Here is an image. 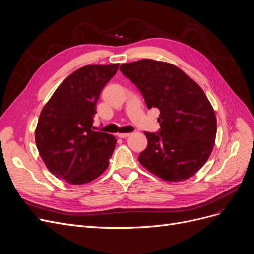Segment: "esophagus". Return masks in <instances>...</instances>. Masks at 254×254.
<instances>
[{"label":"esophagus","instance_id":"1","mask_svg":"<svg viewBox=\"0 0 254 254\" xmlns=\"http://www.w3.org/2000/svg\"><path fill=\"white\" fill-rule=\"evenodd\" d=\"M131 133H120L119 134V137H121V139H125V137H128Z\"/></svg>","mask_w":254,"mask_h":254}]
</instances>
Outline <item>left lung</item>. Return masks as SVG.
Segmentation results:
<instances>
[{
    "label": "left lung",
    "mask_w": 254,
    "mask_h": 254,
    "mask_svg": "<svg viewBox=\"0 0 254 254\" xmlns=\"http://www.w3.org/2000/svg\"><path fill=\"white\" fill-rule=\"evenodd\" d=\"M120 70L147 108L161 112L160 129L145 132L148 144L140 163L166 181L190 178L209 159L216 136V118L204 92L179 67L162 61L142 59Z\"/></svg>",
    "instance_id": "1"
}]
</instances>
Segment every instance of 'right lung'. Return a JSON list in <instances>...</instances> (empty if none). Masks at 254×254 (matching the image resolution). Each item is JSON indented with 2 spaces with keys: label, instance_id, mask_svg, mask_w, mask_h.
Listing matches in <instances>:
<instances>
[{
  "label": "right lung",
  "instance_id": "right-lung-1",
  "mask_svg": "<svg viewBox=\"0 0 254 254\" xmlns=\"http://www.w3.org/2000/svg\"><path fill=\"white\" fill-rule=\"evenodd\" d=\"M119 64L86 65L60 84L38 121V151L49 171L70 184H84L109 165L117 140L94 131L96 104Z\"/></svg>",
  "mask_w": 254,
  "mask_h": 254
}]
</instances>
